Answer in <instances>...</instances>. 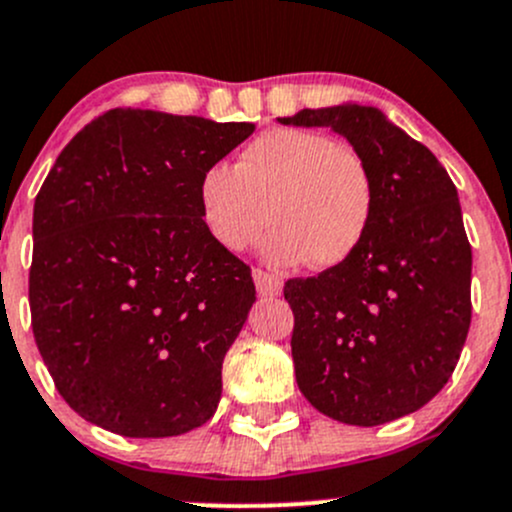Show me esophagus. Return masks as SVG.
Wrapping results in <instances>:
<instances>
[{
	"mask_svg": "<svg viewBox=\"0 0 512 512\" xmlns=\"http://www.w3.org/2000/svg\"><path fill=\"white\" fill-rule=\"evenodd\" d=\"M252 280H255L257 292H260L262 297H277V294L282 292V280L280 277L270 275V272L252 270Z\"/></svg>",
	"mask_w": 512,
	"mask_h": 512,
	"instance_id": "obj_1",
	"label": "esophagus"
}]
</instances>
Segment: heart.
<instances>
[{
	"label": "heart",
	"instance_id": "heart-1",
	"mask_svg": "<svg viewBox=\"0 0 512 512\" xmlns=\"http://www.w3.org/2000/svg\"><path fill=\"white\" fill-rule=\"evenodd\" d=\"M205 230L242 252L267 225L275 265L337 267L359 250L374 215V180L352 146L322 131L272 128L247 143L235 168L213 165L198 185Z\"/></svg>",
	"mask_w": 512,
	"mask_h": 512
}]
</instances>
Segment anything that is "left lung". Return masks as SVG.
<instances>
[{
  "instance_id": "obj_1",
  "label": "left lung",
  "mask_w": 512,
  "mask_h": 512,
  "mask_svg": "<svg viewBox=\"0 0 512 512\" xmlns=\"http://www.w3.org/2000/svg\"><path fill=\"white\" fill-rule=\"evenodd\" d=\"M285 126L347 138L374 180V215L347 262L285 282L294 376L334 421L414 414L451 379L471 327V242L446 168L379 108H304Z\"/></svg>"
}]
</instances>
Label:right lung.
Wrapping results in <instances>:
<instances>
[{"label": "right lung", "instance_id": "add662e5", "mask_svg": "<svg viewBox=\"0 0 512 512\" xmlns=\"http://www.w3.org/2000/svg\"><path fill=\"white\" fill-rule=\"evenodd\" d=\"M255 123L113 108L34 200L29 307L56 391L128 438L203 426L255 302L250 267L205 230L200 178Z\"/></svg>", "mask_w": 512, "mask_h": 512}]
</instances>
